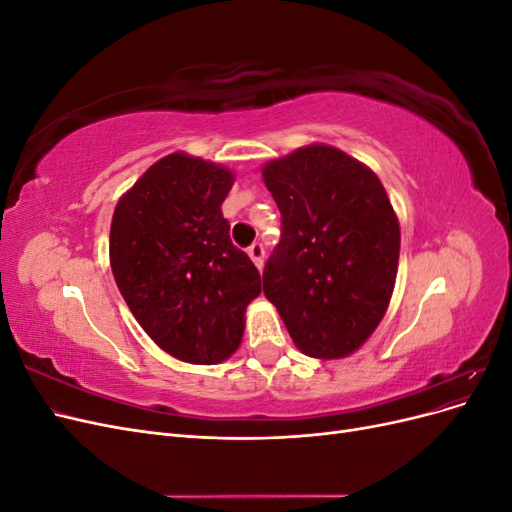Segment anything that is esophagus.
<instances>
[{
  "label": "esophagus",
  "mask_w": 512,
  "mask_h": 512,
  "mask_svg": "<svg viewBox=\"0 0 512 512\" xmlns=\"http://www.w3.org/2000/svg\"><path fill=\"white\" fill-rule=\"evenodd\" d=\"M247 254H250V258L254 260V265L258 269H262V265H265V245L262 243H252L250 247H247Z\"/></svg>",
  "instance_id": "34e87169"
}]
</instances>
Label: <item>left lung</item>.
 Returning <instances> with one entry per match:
<instances>
[{"label": "left lung", "instance_id": "1", "mask_svg": "<svg viewBox=\"0 0 512 512\" xmlns=\"http://www.w3.org/2000/svg\"><path fill=\"white\" fill-rule=\"evenodd\" d=\"M282 213V239L262 290L309 356L359 348L389 307L399 224L380 179L327 145H309L262 170Z\"/></svg>", "mask_w": 512, "mask_h": 512}]
</instances>
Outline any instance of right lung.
<instances>
[{
	"label": "right lung",
	"mask_w": 512,
	"mask_h": 512,
	"mask_svg": "<svg viewBox=\"0 0 512 512\" xmlns=\"http://www.w3.org/2000/svg\"><path fill=\"white\" fill-rule=\"evenodd\" d=\"M232 173L170 153L123 196L111 224V267L145 333L175 359L215 365L235 352L260 273L230 241L222 203Z\"/></svg>",
	"instance_id": "obj_1"
}]
</instances>
